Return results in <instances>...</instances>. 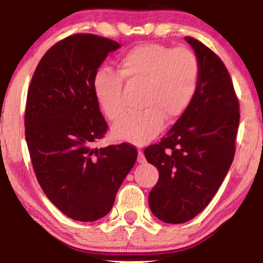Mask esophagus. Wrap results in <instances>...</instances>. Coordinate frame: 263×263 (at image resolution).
Returning a JSON list of instances; mask_svg holds the SVG:
<instances>
[{"label": "esophagus", "instance_id": "esophagus-1", "mask_svg": "<svg viewBox=\"0 0 263 263\" xmlns=\"http://www.w3.org/2000/svg\"><path fill=\"white\" fill-rule=\"evenodd\" d=\"M138 161L139 163H145L146 161V158H145V154H143L142 151H139V156H138Z\"/></svg>", "mask_w": 263, "mask_h": 263}]
</instances>
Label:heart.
I'll use <instances>...</instances> for the list:
<instances>
[{"instance_id":"heart-1","label":"heart","mask_w":263,"mask_h":263,"mask_svg":"<svg viewBox=\"0 0 263 263\" xmlns=\"http://www.w3.org/2000/svg\"><path fill=\"white\" fill-rule=\"evenodd\" d=\"M200 66L188 48L154 43L138 45L117 63V73L99 69L92 87L103 114L117 121L124 112L123 80L143 84L138 112L128 114L114 125L117 139L145 145L159 134L165 118L176 121L188 110L196 93Z\"/></svg>"}]
</instances>
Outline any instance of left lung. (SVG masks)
I'll list each match as a JSON object with an SVG mask.
<instances>
[{"label": "left lung", "mask_w": 263, "mask_h": 263, "mask_svg": "<svg viewBox=\"0 0 263 263\" xmlns=\"http://www.w3.org/2000/svg\"><path fill=\"white\" fill-rule=\"evenodd\" d=\"M185 41L199 60L196 93L160 142L145 149L159 171L149 208L168 224L189 221L210 203L232 164L239 124L238 98L225 64L197 39Z\"/></svg>", "instance_id": "obj_1"}]
</instances>
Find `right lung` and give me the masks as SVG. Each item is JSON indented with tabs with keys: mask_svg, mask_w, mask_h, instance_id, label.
I'll list each match as a JSON object with an SVG mask.
<instances>
[{
	"mask_svg": "<svg viewBox=\"0 0 263 263\" xmlns=\"http://www.w3.org/2000/svg\"><path fill=\"white\" fill-rule=\"evenodd\" d=\"M117 42L78 33L57 42L39 61L25 110V136L38 183L67 217L95 221L114 206L138 152L130 143L95 148L107 123L93 77Z\"/></svg>",
	"mask_w": 263,
	"mask_h": 263,
	"instance_id": "add662e5",
	"label": "right lung"
}]
</instances>
